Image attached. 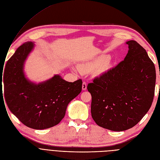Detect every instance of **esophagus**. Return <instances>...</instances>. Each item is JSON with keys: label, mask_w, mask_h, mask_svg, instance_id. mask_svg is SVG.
<instances>
[{"label": "esophagus", "mask_w": 160, "mask_h": 160, "mask_svg": "<svg viewBox=\"0 0 160 160\" xmlns=\"http://www.w3.org/2000/svg\"><path fill=\"white\" fill-rule=\"evenodd\" d=\"M87 88V83L85 82H83L82 84V89L83 90H86Z\"/></svg>", "instance_id": "1"}]
</instances>
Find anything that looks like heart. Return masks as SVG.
Masks as SVG:
<instances>
[{"instance_id":"1","label":"heart","mask_w":160,"mask_h":160,"mask_svg":"<svg viewBox=\"0 0 160 160\" xmlns=\"http://www.w3.org/2000/svg\"><path fill=\"white\" fill-rule=\"evenodd\" d=\"M110 56L108 55L101 56L96 59H93L88 61H83L79 64V67H72L73 71L78 72L80 71L81 73H85L95 70L96 74H101L107 70L110 59Z\"/></svg>"}]
</instances>
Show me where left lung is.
<instances>
[{
  "instance_id": "obj_1",
  "label": "left lung",
  "mask_w": 160,
  "mask_h": 160,
  "mask_svg": "<svg viewBox=\"0 0 160 160\" xmlns=\"http://www.w3.org/2000/svg\"><path fill=\"white\" fill-rule=\"evenodd\" d=\"M126 44L124 61L87 87L93 119L99 127L117 132L133 127L147 113L156 84L154 64L146 50L133 40Z\"/></svg>"
}]
</instances>
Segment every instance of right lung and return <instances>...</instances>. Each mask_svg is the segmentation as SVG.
I'll return each instance as SVG.
<instances>
[{
	"label": "right lung",
	"instance_id": "1",
	"mask_svg": "<svg viewBox=\"0 0 160 160\" xmlns=\"http://www.w3.org/2000/svg\"><path fill=\"white\" fill-rule=\"evenodd\" d=\"M34 47L31 41L22 44L8 61L4 93L9 109L19 121L28 127L42 130L60 123L69 102L81 92L82 82H68L59 74L39 83L28 79L24 64Z\"/></svg>",
	"mask_w": 160,
	"mask_h": 160
}]
</instances>
